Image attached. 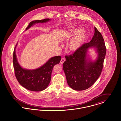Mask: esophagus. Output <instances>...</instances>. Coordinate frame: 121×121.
I'll use <instances>...</instances> for the list:
<instances>
[{
	"label": "esophagus",
	"instance_id": "esophagus-1",
	"mask_svg": "<svg viewBox=\"0 0 121 121\" xmlns=\"http://www.w3.org/2000/svg\"><path fill=\"white\" fill-rule=\"evenodd\" d=\"M65 60H65V59L64 58H62L61 60H60V64H63V63L65 61Z\"/></svg>",
	"mask_w": 121,
	"mask_h": 121
}]
</instances>
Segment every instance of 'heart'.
Listing matches in <instances>:
<instances>
[{"instance_id":"1","label":"heart","mask_w":121,"mask_h":121,"mask_svg":"<svg viewBox=\"0 0 121 121\" xmlns=\"http://www.w3.org/2000/svg\"><path fill=\"white\" fill-rule=\"evenodd\" d=\"M84 30L81 28H76L72 32L68 34L67 38L68 39L73 38L75 35H77L73 39L69 44V49L71 52H75L79 50L84 44L87 37L84 33Z\"/></svg>"}]
</instances>
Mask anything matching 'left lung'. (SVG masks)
I'll use <instances>...</instances> for the list:
<instances>
[{
	"instance_id": "left-lung-1",
	"label": "left lung",
	"mask_w": 121,
	"mask_h": 121,
	"mask_svg": "<svg viewBox=\"0 0 121 121\" xmlns=\"http://www.w3.org/2000/svg\"><path fill=\"white\" fill-rule=\"evenodd\" d=\"M94 47L98 53L94 62L87 60L88 48ZM106 48L102 34L95 27V34L91 40L84 44L77 51L65 56L63 69L69 86L75 90L81 91L92 86L102 71Z\"/></svg>"
}]
</instances>
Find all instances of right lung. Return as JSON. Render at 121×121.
Masks as SVG:
<instances>
[{"instance_id": "1", "label": "right lung", "mask_w": 121, "mask_h": 121, "mask_svg": "<svg viewBox=\"0 0 121 121\" xmlns=\"http://www.w3.org/2000/svg\"><path fill=\"white\" fill-rule=\"evenodd\" d=\"M50 19L46 18L31 22L26 27V30L36 23H45ZM16 44L13 53V64L16 79L22 86L33 91H40L45 89L49 84L54 66L60 63V56H56L50 58L41 67L34 70L23 69L18 64L16 55Z\"/></svg>"}]
</instances>
